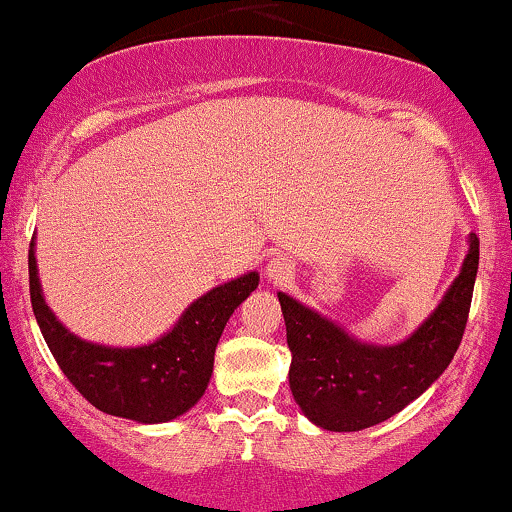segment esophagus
Returning <instances> with one entry per match:
<instances>
[{"label":"esophagus","instance_id":"esophagus-1","mask_svg":"<svg viewBox=\"0 0 512 512\" xmlns=\"http://www.w3.org/2000/svg\"><path fill=\"white\" fill-rule=\"evenodd\" d=\"M293 272H296V268H293V261L289 256H272L268 265H265V277L270 279L272 284H286L289 279H293Z\"/></svg>","mask_w":512,"mask_h":512}]
</instances>
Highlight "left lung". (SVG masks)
Returning a JSON list of instances; mask_svg holds the SVG:
<instances>
[{"label": "left lung", "instance_id": "obj_1", "mask_svg": "<svg viewBox=\"0 0 512 512\" xmlns=\"http://www.w3.org/2000/svg\"><path fill=\"white\" fill-rule=\"evenodd\" d=\"M480 240L471 233L459 277L436 310L398 345H368L279 291L291 349L289 384L305 417L326 431H361L394 417L443 375L471 310Z\"/></svg>", "mask_w": 512, "mask_h": 512}]
</instances>
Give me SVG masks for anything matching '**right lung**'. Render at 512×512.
Returning a JSON list of instances; mask_svg holds the SVG:
<instances>
[{
  "instance_id": "obj_1",
  "label": "right lung",
  "mask_w": 512,
  "mask_h": 512,
  "mask_svg": "<svg viewBox=\"0 0 512 512\" xmlns=\"http://www.w3.org/2000/svg\"><path fill=\"white\" fill-rule=\"evenodd\" d=\"M27 263L34 317L62 373L97 410L137 424L170 422L200 401L223 328L261 279L258 272H247L207 291L151 345L104 347L81 340L55 319L41 293L34 240Z\"/></svg>"
}]
</instances>
